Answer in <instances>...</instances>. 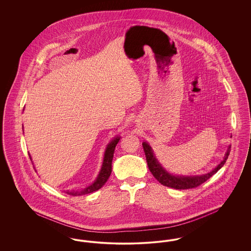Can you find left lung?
I'll use <instances>...</instances> for the list:
<instances>
[{"label":"left lung","mask_w":251,"mask_h":251,"mask_svg":"<svg viewBox=\"0 0 251 251\" xmlns=\"http://www.w3.org/2000/svg\"><path fill=\"white\" fill-rule=\"evenodd\" d=\"M142 146H143L144 151L146 154L148 167H149L150 171L151 172V174L154 176V178L161 184L167 186V187H170V188L179 189V190L190 189V188L192 189V188L198 187L199 185L202 184L203 182H205L207 179H210L221 167L224 166V164L227 161V157L229 155V152H230V146H229L227 148V152L225 154L223 161H221V163L215 167L214 170H212L211 172H209L207 174L201 175V176H176V175H172V174L168 173L167 170L161 166V164L156 159L151 147L149 144L147 142H143Z\"/></svg>","instance_id":"obj_1"}]
</instances>
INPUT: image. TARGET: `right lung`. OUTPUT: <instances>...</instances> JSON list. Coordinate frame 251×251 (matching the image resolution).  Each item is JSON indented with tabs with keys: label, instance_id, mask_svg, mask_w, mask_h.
<instances>
[{
	"label": "right lung",
	"instance_id": "obj_1",
	"mask_svg": "<svg viewBox=\"0 0 251 251\" xmlns=\"http://www.w3.org/2000/svg\"><path fill=\"white\" fill-rule=\"evenodd\" d=\"M120 139V136H116L110 143L108 144L105 152H104L102 166H101L100 171L95 181L91 185L87 186L86 188H84L81 191H68L66 192L67 194L72 195V196H81V195H85V194L97 191L104 185V183L107 181V179H109V177L111 175V172H112L113 156H114L116 146H117V144L119 143ZM30 159H31V156H30Z\"/></svg>",
	"mask_w": 251,
	"mask_h": 251
}]
</instances>
